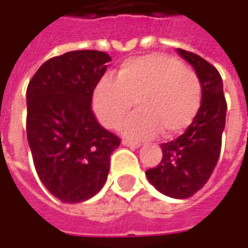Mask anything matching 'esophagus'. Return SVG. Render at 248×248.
Wrapping results in <instances>:
<instances>
[{
  "label": "esophagus",
  "instance_id": "1",
  "mask_svg": "<svg viewBox=\"0 0 248 248\" xmlns=\"http://www.w3.org/2000/svg\"><path fill=\"white\" fill-rule=\"evenodd\" d=\"M123 145H124V146H128V148L131 149H137L140 146L139 142H134V140H128V139H124V140H123Z\"/></svg>",
  "mask_w": 248,
  "mask_h": 248
}]
</instances>
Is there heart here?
I'll return each instance as SVG.
<instances>
[{"mask_svg":"<svg viewBox=\"0 0 248 248\" xmlns=\"http://www.w3.org/2000/svg\"><path fill=\"white\" fill-rule=\"evenodd\" d=\"M138 110L121 125L131 139L181 134L195 120L202 105V82L192 69L163 53L121 63L116 80L102 77L92 92V106L100 123L117 128L134 106Z\"/></svg>","mask_w":248,"mask_h":248,"instance_id":"heart-1","label":"heart"}]
</instances>
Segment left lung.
I'll list each match as a JSON object with an SVG mask.
<instances>
[{"label":"left lung","instance_id":"1","mask_svg":"<svg viewBox=\"0 0 248 248\" xmlns=\"http://www.w3.org/2000/svg\"><path fill=\"white\" fill-rule=\"evenodd\" d=\"M176 52L193 66L202 82V105L181 137L161 143L163 158L146 176L163 195L187 199L205 185L219 158L226 100L221 74L211 63L181 48Z\"/></svg>","mask_w":248,"mask_h":248}]
</instances>
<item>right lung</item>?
<instances>
[{
  "instance_id": "right-lung-1",
  "label": "right lung",
  "mask_w": 248,
  "mask_h": 248,
  "mask_svg": "<svg viewBox=\"0 0 248 248\" xmlns=\"http://www.w3.org/2000/svg\"><path fill=\"white\" fill-rule=\"evenodd\" d=\"M100 51H72L41 64L29 82L27 140L38 178L63 203H81L103 187L120 138L91 109L110 62Z\"/></svg>"
}]
</instances>
